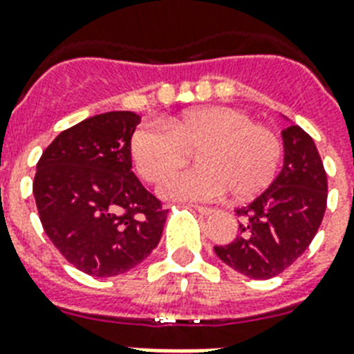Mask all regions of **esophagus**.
<instances>
[{"label":"esophagus","mask_w":354,"mask_h":354,"mask_svg":"<svg viewBox=\"0 0 354 354\" xmlns=\"http://www.w3.org/2000/svg\"><path fill=\"white\" fill-rule=\"evenodd\" d=\"M195 209H197L201 215H212V213H215V209L213 208H208V206H194Z\"/></svg>","instance_id":"obj_1"}]
</instances>
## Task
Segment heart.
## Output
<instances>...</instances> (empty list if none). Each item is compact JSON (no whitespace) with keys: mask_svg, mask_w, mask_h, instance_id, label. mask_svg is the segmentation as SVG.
Listing matches in <instances>:
<instances>
[{"mask_svg":"<svg viewBox=\"0 0 354 354\" xmlns=\"http://www.w3.org/2000/svg\"><path fill=\"white\" fill-rule=\"evenodd\" d=\"M197 150L198 166L177 171L160 192L171 201H212L230 189L233 198L261 194L275 179L282 142L248 113L204 106L160 124H142L131 136V159L145 180L156 183Z\"/></svg>","mask_w":354,"mask_h":354,"instance_id":"heart-1","label":"heart"}]
</instances>
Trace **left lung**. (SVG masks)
Masks as SVG:
<instances>
[{
    "instance_id": "1",
    "label": "left lung",
    "mask_w": 354,
    "mask_h": 354,
    "mask_svg": "<svg viewBox=\"0 0 354 354\" xmlns=\"http://www.w3.org/2000/svg\"><path fill=\"white\" fill-rule=\"evenodd\" d=\"M284 166L248 206L236 208L239 235L215 253L250 279H271L293 264L317 235L328 204V175L311 137L297 124L282 130Z\"/></svg>"
}]
</instances>
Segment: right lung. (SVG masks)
<instances>
[{
  "mask_svg": "<svg viewBox=\"0 0 354 354\" xmlns=\"http://www.w3.org/2000/svg\"><path fill=\"white\" fill-rule=\"evenodd\" d=\"M141 118L106 112L61 131L34 177L43 230L59 253L92 277L136 268L159 244L166 213L131 171Z\"/></svg>",
  "mask_w": 354,
  "mask_h": 354,
  "instance_id": "obj_1",
  "label": "right lung"
}]
</instances>
